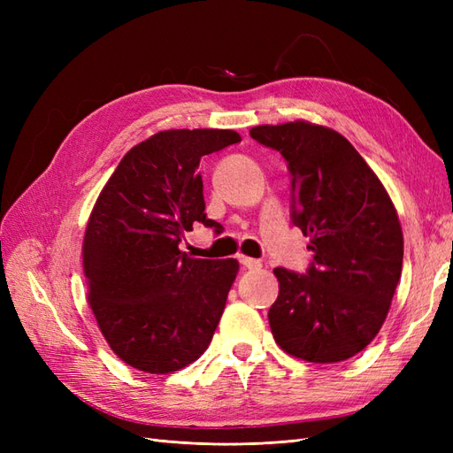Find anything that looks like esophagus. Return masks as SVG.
I'll return each instance as SVG.
<instances>
[{
    "label": "esophagus",
    "instance_id": "34e87169",
    "mask_svg": "<svg viewBox=\"0 0 453 453\" xmlns=\"http://www.w3.org/2000/svg\"><path fill=\"white\" fill-rule=\"evenodd\" d=\"M238 260L242 263V266L245 268V270H251V272H255V270H260V260H257V258H250V257H243V255H240L238 257Z\"/></svg>",
    "mask_w": 453,
    "mask_h": 453
}]
</instances>
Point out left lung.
Masks as SVG:
<instances>
[{"instance_id":"1","label":"left lung","mask_w":453,"mask_h":453,"mask_svg":"<svg viewBox=\"0 0 453 453\" xmlns=\"http://www.w3.org/2000/svg\"><path fill=\"white\" fill-rule=\"evenodd\" d=\"M289 162L293 225L310 238L306 273L276 268V344L308 363L363 351L388 318L403 272V228L378 175L333 128L293 120L250 130Z\"/></svg>"}]
</instances>
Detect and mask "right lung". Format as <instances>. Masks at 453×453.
<instances>
[{
  "label": "right lung",
  "instance_id": "add662e5",
  "mask_svg": "<svg viewBox=\"0 0 453 453\" xmlns=\"http://www.w3.org/2000/svg\"><path fill=\"white\" fill-rule=\"evenodd\" d=\"M242 142L234 130H164L132 147L88 217L83 272L88 304L120 361L149 374L185 368L208 349L238 260L180 250L205 217L202 157Z\"/></svg>",
  "mask_w": 453,
  "mask_h": 453
}]
</instances>
